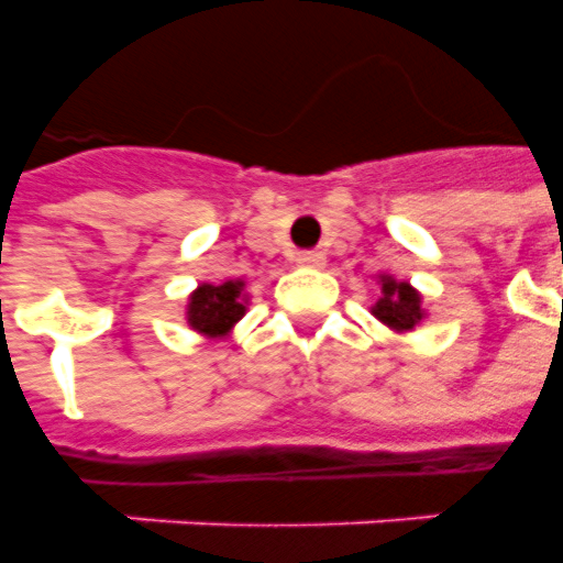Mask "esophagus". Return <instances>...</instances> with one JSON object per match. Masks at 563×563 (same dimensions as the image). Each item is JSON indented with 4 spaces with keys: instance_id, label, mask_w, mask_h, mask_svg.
I'll return each instance as SVG.
<instances>
[{
    "instance_id": "34e87169",
    "label": "esophagus",
    "mask_w": 563,
    "mask_h": 563,
    "mask_svg": "<svg viewBox=\"0 0 563 563\" xmlns=\"http://www.w3.org/2000/svg\"><path fill=\"white\" fill-rule=\"evenodd\" d=\"M295 263L303 265V268H324L327 256L321 254V251H300V254L295 256Z\"/></svg>"
}]
</instances>
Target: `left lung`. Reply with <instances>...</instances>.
<instances>
[{"label":"left lung","instance_id":"8db88e82","mask_svg":"<svg viewBox=\"0 0 563 563\" xmlns=\"http://www.w3.org/2000/svg\"><path fill=\"white\" fill-rule=\"evenodd\" d=\"M383 283V295L376 300L371 312H374L385 327H391L394 333H406V330H415V327L423 321V307H420L418 289H411L409 283L394 280L388 274L379 277Z\"/></svg>","mask_w":563,"mask_h":563}]
</instances>
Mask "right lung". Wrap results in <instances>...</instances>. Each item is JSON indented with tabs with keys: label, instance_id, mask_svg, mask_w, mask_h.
Listing matches in <instances>:
<instances>
[{
	"label": "right lung",
	"instance_id": "add662e5",
	"mask_svg": "<svg viewBox=\"0 0 563 563\" xmlns=\"http://www.w3.org/2000/svg\"><path fill=\"white\" fill-rule=\"evenodd\" d=\"M245 283L228 280L221 286L201 283L198 289L189 295L187 303V321L195 333L207 335V339H224V335L236 327L245 316Z\"/></svg>",
	"mask_w": 563,
	"mask_h": 563
}]
</instances>
